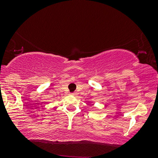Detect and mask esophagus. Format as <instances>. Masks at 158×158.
<instances>
[{
  "label": "esophagus",
  "instance_id": "esophagus-1",
  "mask_svg": "<svg viewBox=\"0 0 158 158\" xmlns=\"http://www.w3.org/2000/svg\"><path fill=\"white\" fill-rule=\"evenodd\" d=\"M70 94H71V95H76V93H71Z\"/></svg>",
  "mask_w": 158,
  "mask_h": 158
}]
</instances>
